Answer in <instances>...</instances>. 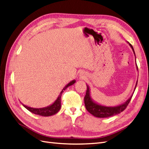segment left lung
I'll return each mask as SVG.
<instances>
[{
  "instance_id": "obj_1",
  "label": "left lung",
  "mask_w": 149,
  "mask_h": 149,
  "mask_svg": "<svg viewBox=\"0 0 149 149\" xmlns=\"http://www.w3.org/2000/svg\"><path fill=\"white\" fill-rule=\"evenodd\" d=\"M127 43L129 45V46L131 47L132 51L134 52V56L136 57V54H135L134 49L133 47L132 46V45L130 44L128 42H127ZM136 68L138 70V67L137 64H136ZM137 84V81L136 84V86H135V88L134 89V92L135 91V89L136 88ZM86 86H87L86 93V95L84 99L86 109H87V111L89 112L90 114H91L94 116H95L96 118H109V117L114 116L116 114L120 113L121 112H123L125 108L127 107L133 95L132 94L127 101L119 106H106L97 103L93 100L91 96V93H90V89H89V86L87 84H86Z\"/></svg>"
}]
</instances>
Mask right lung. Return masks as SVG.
I'll return each instance as SVG.
<instances>
[{
    "label": "right lung",
    "mask_w": 149,
    "mask_h": 149,
    "mask_svg": "<svg viewBox=\"0 0 149 149\" xmlns=\"http://www.w3.org/2000/svg\"><path fill=\"white\" fill-rule=\"evenodd\" d=\"M76 83V80H73L70 81L68 84H67L61 90V91L60 92L59 96L57 97L55 101L52 104L49 105L47 107H45L42 108H33V107H30L29 106H26L24 105V104H22L26 109L29 110L32 113L39 115V116H42L44 117H48V116H53L54 114H56L57 112L60 111V108H61V94L65 90L68 88L70 86L73 85Z\"/></svg>",
    "instance_id": "1"
}]
</instances>
